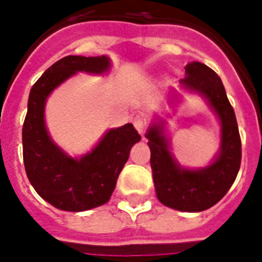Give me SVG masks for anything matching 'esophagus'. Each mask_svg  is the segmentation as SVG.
I'll return each instance as SVG.
<instances>
[{
    "instance_id": "34e87169",
    "label": "esophagus",
    "mask_w": 262,
    "mask_h": 262,
    "mask_svg": "<svg viewBox=\"0 0 262 262\" xmlns=\"http://www.w3.org/2000/svg\"><path fill=\"white\" fill-rule=\"evenodd\" d=\"M133 125L137 129V132L140 133V135H144V130H146V126H147V120L144 119V118H136V119L133 120Z\"/></svg>"
}]
</instances>
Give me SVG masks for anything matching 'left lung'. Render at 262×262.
<instances>
[{
    "label": "left lung",
    "instance_id": "1",
    "mask_svg": "<svg viewBox=\"0 0 262 262\" xmlns=\"http://www.w3.org/2000/svg\"><path fill=\"white\" fill-rule=\"evenodd\" d=\"M185 74L182 85L203 94L219 115L222 122L219 157L208 168L184 170L171 157L160 126L150 127L146 137L151 151L150 165L160 202L182 212H201L216 205L233 185L242 164V139L234 109L227 99L219 75L199 61L185 66Z\"/></svg>",
    "mask_w": 262,
    "mask_h": 262
}]
</instances>
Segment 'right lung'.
I'll use <instances>...</instances> for the list:
<instances>
[{"label": "right lung", "mask_w": 262, "mask_h": 262, "mask_svg": "<svg viewBox=\"0 0 262 262\" xmlns=\"http://www.w3.org/2000/svg\"><path fill=\"white\" fill-rule=\"evenodd\" d=\"M108 67L105 56H67L50 66L29 94L22 127L26 176L45 201L61 210L81 212L108 202L132 146L140 140L127 123L109 130L91 153L74 160L53 144L46 132L43 109L49 94L77 71L102 73Z\"/></svg>", "instance_id": "right-lung-1"}]
</instances>
